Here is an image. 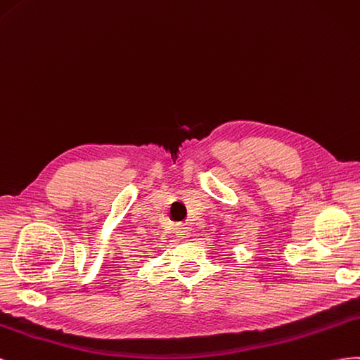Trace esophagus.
<instances>
[{"label": "esophagus", "mask_w": 360, "mask_h": 360, "mask_svg": "<svg viewBox=\"0 0 360 360\" xmlns=\"http://www.w3.org/2000/svg\"><path fill=\"white\" fill-rule=\"evenodd\" d=\"M176 228H178L176 235H178L179 240H188V238H190V228H187L186 224L178 223Z\"/></svg>", "instance_id": "1"}]
</instances>
